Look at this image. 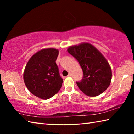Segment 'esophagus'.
Instances as JSON below:
<instances>
[{"label":"esophagus","mask_w":134,"mask_h":134,"mask_svg":"<svg viewBox=\"0 0 134 134\" xmlns=\"http://www.w3.org/2000/svg\"><path fill=\"white\" fill-rule=\"evenodd\" d=\"M71 74H68V76H67V77H71Z\"/></svg>","instance_id":"obj_1"}]
</instances>
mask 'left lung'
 <instances>
[{"instance_id": "1", "label": "left lung", "mask_w": 134, "mask_h": 134, "mask_svg": "<svg viewBox=\"0 0 134 134\" xmlns=\"http://www.w3.org/2000/svg\"><path fill=\"white\" fill-rule=\"evenodd\" d=\"M67 51L78 61L83 70L82 80L76 82L79 89L91 97L105 92L110 84L112 70L100 52L87 42L70 47Z\"/></svg>"}]
</instances>
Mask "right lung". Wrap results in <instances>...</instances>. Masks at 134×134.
I'll return each mask as SVG.
<instances>
[{"label": "right lung", "mask_w": 134, "mask_h": 134, "mask_svg": "<svg viewBox=\"0 0 134 134\" xmlns=\"http://www.w3.org/2000/svg\"><path fill=\"white\" fill-rule=\"evenodd\" d=\"M58 55V49H42L32 56L26 65L25 84L29 92L39 98H51L62 87L63 80L55 63Z\"/></svg>", "instance_id": "add662e5"}]
</instances>
